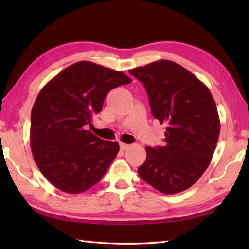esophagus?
Here are the masks:
<instances>
[{"label": "esophagus", "mask_w": 249, "mask_h": 249, "mask_svg": "<svg viewBox=\"0 0 249 249\" xmlns=\"http://www.w3.org/2000/svg\"><path fill=\"white\" fill-rule=\"evenodd\" d=\"M120 149L122 151H126L127 149H129V144H126V143H123V142H120Z\"/></svg>", "instance_id": "1"}]
</instances>
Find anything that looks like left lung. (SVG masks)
Returning a JSON list of instances; mask_svg holds the SVG:
<instances>
[{
  "label": "left lung",
  "instance_id": "8db88e82",
  "mask_svg": "<svg viewBox=\"0 0 249 249\" xmlns=\"http://www.w3.org/2000/svg\"><path fill=\"white\" fill-rule=\"evenodd\" d=\"M143 83L151 112L167 126L163 146H146L140 178L158 192L181 193L209 167L217 144L220 122L214 98L186 68L160 60L129 71Z\"/></svg>",
  "mask_w": 249,
  "mask_h": 249
}]
</instances>
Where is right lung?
Instances as JSON below:
<instances>
[{"instance_id": "add662e5", "label": "right lung", "mask_w": 249, "mask_h": 249, "mask_svg": "<svg viewBox=\"0 0 249 249\" xmlns=\"http://www.w3.org/2000/svg\"><path fill=\"white\" fill-rule=\"evenodd\" d=\"M131 82L125 73L77 62L41 89L31 113L32 154L44 177L62 192L80 194L98 183L118 155V142L87 130L107 94Z\"/></svg>"}]
</instances>
